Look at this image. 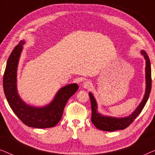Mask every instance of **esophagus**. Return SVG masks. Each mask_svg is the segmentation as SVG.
Masks as SVG:
<instances>
[{
    "label": "esophagus",
    "mask_w": 155,
    "mask_h": 155,
    "mask_svg": "<svg viewBox=\"0 0 155 155\" xmlns=\"http://www.w3.org/2000/svg\"><path fill=\"white\" fill-rule=\"evenodd\" d=\"M92 86V83L90 81H87V80H86V81L84 82V83L82 84V87H83L84 88H90V87Z\"/></svg>",
    "instance_id": "obj_1"
}]
</instances>
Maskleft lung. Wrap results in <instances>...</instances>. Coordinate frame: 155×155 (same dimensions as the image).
<instances>
[{
  "label": "left lung",
  "instance_id": "1",
  "mask_svg": "<svg viewBox=\"0 0 155 155\" xmlns=\"http://www.w3.org/2000/svg\"><path fill=\"white\" fill-rule=\"evenodd\" d=\"M141 54L143 55L146 61L145 66V78H146V89L143 100L134 112L128 117L124 118H114L110 116H105L101 115L97 111V104L94 96L92 93H89L91 101L92 107V122L97 128L104 131H115L118 130H124L132 124L133 120L140 114L149 98L152 87V78H151V65L149 56L145 51H142Z\"/></svg>",
  "mask_w": 155,
  "mask_h": 155
}]
</instances>
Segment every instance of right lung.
<instances>
[{"label": "right lung", "instance_id": "add662e5", "mask_svg": "<svg viewBox=\"0 0 155 155\" xmlns=\"http://www.w3.org/2000/svg\"><path fill=\"white\" fill-rule=\"evenodd\" d=\"M24 41H20L8 58L3 75V90L10 108L23 124L29 127H54L62 118L68 100L78 90L77 84H70L59 90L54 100L46 107H35L25 103L17 90V71Z\"/></svg>", "mask_w": 155, "mask_h": 155}]
</instances>
